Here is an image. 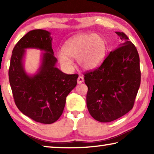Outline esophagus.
<instances>
[{
  "label": "esophagus",
  "mask_w": 154,
  "mask_h": 154,
  "mask_svg": "<svg viewBox=\"0 0 154 154\" xmlns=\"http://www.w3.org/2000/svg\"><path fill=\"white\" fill-rule=\"evenodd\" d=\"M83 82V77L79 75V76L77 78V83H79V84H80V83H82Z\"/></svg>",
  "instance_id": "obj_1"
}]
</instances>
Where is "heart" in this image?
<instances>
[{
  "instance_id": "heart-1",
  "label": "heart",
  "mask_w": 154,
  "mask_h": 154,
  "mask_svg": "<svg viewBox=\"0 0 154 154\" xmlns=\"http://www.w3.org/2000/svg\"><path fill=\"white\" fill-rule=\"evenodd\" d=\"M62 51L58 54V58L64 66L71 69L72 62L70 58H77L82 69L91 70L105 59L106 45L104 38L98 34H79L64 43Z\"/></svg>"
}]
</instances>
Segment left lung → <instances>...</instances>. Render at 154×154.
<instances>
[{"label": "left lung", "mask_w": 154, "mask_h": 154, "mask_svg": "<svg viewBox=\"0 0 154 154\" xmlns=\"http://www.w3.org/2000/svg\"><path fill=\"white\" fill-rule=\"evenodd\" d=\"M100 66L84 74L88 86L86 103L90 114L100 122L121 118L134 106L140 84V60L136 47L124 32Z\"/></svg>", "instance_id": "8db88e82"}]
</instances>
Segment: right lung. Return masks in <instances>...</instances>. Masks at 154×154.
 Masks as SVG:
<instances>
[{
  "instance_id": "1",
  "label": "right lung",
  "mask_w": 154,
  "mask_h": 154,
  "mask_svg": "<svg viewBox=\"0 0 154 154\" xmlns=\"http://www.w3.org/2000/svg\"><path fill=\"white\" fill-rule=\"evenodd\" d=\"M51 33L31 30L14 47L10 62L9 79L18 109L39 123L49 124L58 120L63 112L66 98L76 86L77 74H65L56 68L57 59L51 48ZM45 51L38 73L28 75L23 66L25 49Z\"/></svg>"
}]
</instances>
